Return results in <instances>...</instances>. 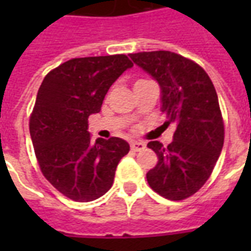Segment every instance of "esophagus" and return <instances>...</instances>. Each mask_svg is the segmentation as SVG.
<instances>
[{
    "mask_svg": "<svg viewBox=\"0 0 251 251\" xmlns=\"http://www.w3.org/2000/svg\"><path fill=\"white\" fill-rule=\"evenodd\" d=\"M145 142H141V141H131L130 142V148L131 151H134V152H140L142 149H145Z\"/></svg>",
    "mask_w": 251,
    "mask_h": 251,
    "instance_id": "34e87169",
    "label": "esophagus"
}]
</instances>
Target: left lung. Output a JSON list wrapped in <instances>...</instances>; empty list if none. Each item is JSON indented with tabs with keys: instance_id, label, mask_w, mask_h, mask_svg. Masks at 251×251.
<instances>
[{
	"instance_id": "8db88e82",
	"label": "left lung",
	"mask_w": 251,
	"mask_h": 251,
	"mask_svg": "<svg viewBox=\"0 0 251 251\" xmlns=\"http://www.w3.org/2000/svg\"><path fill=\"white\" fill-rule=\"evenodd\" d=\"M129 56L158 83L161 111L169 122H176L168 147L158 141L148 144L158 157L147 174L148 183L167 199H187L210 177L223 148L225 127L215 87L199 64L174 52Z\"/></svg>"
}]
</instances>
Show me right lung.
Listing matches in <instances>:
<instances>
[{
	"mask_svg": "<svg viewBox=\"0 0 251 251\" xmlns=\"http://www.w3.org/2000/svg\"><path fill=\"white\" fill-rule=\"evenodd\" d=\"M133 67L126 55L71 59L41 83L29 120L36 157L46 179L64 196L91 201L113 185L129 144L111 137L91 142L88 117L100 111L104 95Z\"/></svg>",
	"mask_w": 251,
	"mask_h": 251,
	"instance_id": "1",
	"label": "right lung"
}]
</instances>
